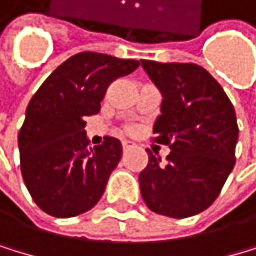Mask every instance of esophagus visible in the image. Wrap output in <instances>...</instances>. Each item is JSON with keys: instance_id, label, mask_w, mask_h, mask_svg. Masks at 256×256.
<instances>
[{"instance_id": "obj_1", "label": "esophagus", "mask_w": 256, "mask_h": 256, "mask_svg": "<svg viewBox=\"0 0 256 256\" xmlns=\"http://www.w3.org/2000/svg\"><path fill=\"white\" fill-rule=\"evenodd\" d=\"M132 148H135V144L132 142H122V150L124 151H129V150H132Z\"/></svg>"}]
</instances>
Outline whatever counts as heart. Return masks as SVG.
Returning a JSON list of instances; mask_svg holds the SVG:
<instances>
[{"instance_id": "heart-1", "label": "heart", "mask_w": 256, "mask_h": 256, "mask_svg": "<svg viewBox=\"0 0 256 256\" xmlns=\"http://www.w3.org/2000/svg\"><path fill=\"white\" fill-rule=\"evenodd\" d=\"M124 132H127V134L134 132V127H132V126H126V127H124Z\"/></svg>"}]
</instances>
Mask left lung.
Masks as SVG:
<instances>
[{"mask_svg":"<svg viewBox=\"0 0 256 256\" xmlns=\"http://www.w3.org/2000/svg\"><path fill=\"white\" fill-rule=\"evenodd\" d=\"M164 100L154 124V142L172 152L162 164L148 150L140 190L156 214L190 217L209 208L236 162L234 106L217 80L194 62L142 60Z\"/></svg>","mask_w":256,"mask_h":256,"instance_id":"left-lung-1","label":"left lung"}]
</instances>
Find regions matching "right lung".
<instances>
[{
  "instance_id": "add662e5",
  "label": "right lung",
  "mask_w": 256,
  "mask_h": 256,
  "mask_svg": "<svg viewBox=\"0 0 256 256\" xmlns=\"http://www.w3.org/2000/svg\"><path fill=\"white\" fill-rule=\"evenodd\" d=\"M138 66L136 60L82 52L58 66L32 96L18 132L20 168L44 212L74 217L100 200L122 148L113 136L91 148L84 118L99 113L110 83Z\"/></svg>"
}]
</instances>
